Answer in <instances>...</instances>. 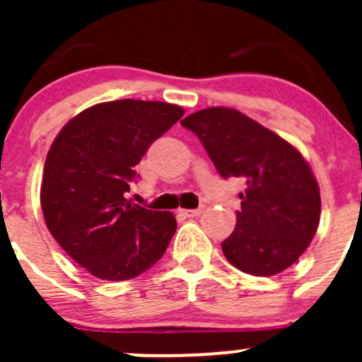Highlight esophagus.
Returning <instances> with one entry per match:
<instances>
[{"instance_id": "obj_1", "label": "esophagus", "mask_w": 362, "mask_h": 362, "mask_svg": "<svg viewBox=\"0 0 362 362\" xmlns=\"http://www.w3.org/2000/svg\"><path fill=\"white\" fill-rule=\"evenodd\" d=\"M202 211H203V206L194 208V210H180V211H178V214L184 215V217H198V215L202 214Z\"/></svg>"}]
</instances>
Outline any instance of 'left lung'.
<instances>
[{"mask_svg": "<svg viewBox=\"0 0 362 362\" xmlns=\"http://www.w3.org/2000/svg\"><path fill=\"white\" fill-rule=\"evenodd\" d=\"M180 124L199 138L221 177L247 184L235 231L222 242L226 259L255 276L293 266L320 221L319 184L305 158L235 108H206Z\"/></svg>", "mask_w": 362, "mask_h": 362, "instance_id": "8db88e82", "label": "left lung"}]
</instances>
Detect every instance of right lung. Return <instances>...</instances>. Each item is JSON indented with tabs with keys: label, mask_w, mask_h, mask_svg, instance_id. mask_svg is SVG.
<instances>
[{
	"label": "right lung",
	"mask_w": 362,
	"mask_h": 362,
	"mask_svg": "<svg viewBox=\"0 0 362 362\" xmlns=\"http://www.w3.org/2000/svg\"><path fill=\"white\" fill-rule=\"evenodd\" d=\"M184 115L163 101L119 100L80 112L45 159L43 217L69 257L101 280H129L163 257L177 231L171 211L126 199L134 166Z\"/></svg>",
	"instance_id": "obj_1"
}]
</instances>
